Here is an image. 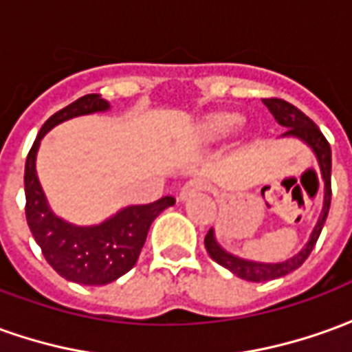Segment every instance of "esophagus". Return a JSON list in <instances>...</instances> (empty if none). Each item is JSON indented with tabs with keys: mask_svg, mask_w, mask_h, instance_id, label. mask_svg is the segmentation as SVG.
<instances>
[{
	"mask_svg": "<svg viewBox=\"0 0 352 352\" xmlns=\"http://www.w3.org/2000/svg\"><path fill=\"white\" fill-rule=\"evenodd\" d=\"M204 188H206V183H204V181H200V179H190L188 183H184L183 186H181V190H179V200L186 201L188 198H192V196H196L198 192H201Z\"/></svg>",
	"mask_w": 352,
	"mask_h": 352,
	"instance_id": "esophagus-1",
	"label": "esophagus"
}]
</instances>
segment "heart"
I'll list each match as a JSON object with an SVG mask.
<instances>
[{
  "label": "heart",
  "mask_w": 352,
  "mask_h": 352,
  "mask_svg": "<svg viewBox=\"0 0 352 352\" xmlns=\"http://www.w3.org/2000/svg\"><path fill=\"white\" fill-rule=\"evenodd\" d=\"M238 124V116L232 112H210L204 114L194 122L190 129V141L200 146H210L213 142L225 139L234 125Z\"/></svg>",
  "instance_id": "heart-1"
}]
</instances>
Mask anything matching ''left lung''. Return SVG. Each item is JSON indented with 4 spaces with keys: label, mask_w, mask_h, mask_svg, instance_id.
<instances>
[{
    "label": "left lung",
    "mask_w": 352,
    "mask_h": 352,
    "mask_svg": "<svg viewBox=\"0 0 352 352\" xmlns=\"http://www.w3.org/2000/svg\"><path fill=\"white\" fill-rule=\"evenodd\" d=\"M265 107L269 108V112L274 116V120L280 125L287 127L286 133H282V137H296L301 139L305 144H309L313 148L314 156L318 160V166H320L322 181H324V206H322V213L316 225H314L313 232L309 242L303 245V250L296 253L294 257H289L286 261L282 263H259V261H250V259H242V257H236L232 253H228L227 250H223L219 242L215 240V232L213 228H210V232L204 238V244L206 250L210 253V257L215 263H219L221 267L228 269L232 274H236L238 278H244L248 282H269V280L282 278L289 272H294L299 269L305 263V259L311 255L314 244L318 240V236L322 232V227L326 223L328 217V211H330V201H331V151L330 142L326 141V137L322 135L318 129V125L314 124L313 120L309 116H305L303 112L294 104H289L286 100L282 99H263Z\"/></svg>",
    "instance_id": "left-lung-1"
}]
</instances>
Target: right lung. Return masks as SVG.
<instances>
[{
  "label": "right lung",
  "mask_w": 352,
  "mask_h": 352,
  "mask_svg": "<svg viewBox=\"0 0 352 352\" xmlns=\"http://www.w3.org/2000/svg\"><path fill=\"white\" fill-rule=\"evenodd\" d=\"M108 108V100L91 93L58 110L41 125L24 166L26 221L34 240L63 278L82 286H104L133 269L152 221L175 204L173 196H164L144 206H127L116 215L91 227L72 225L51 211L36 173V156L43 135L66 120L104 112Z\"/></svg>",
  "instance_id": "obj_1"
}]
</instances>
